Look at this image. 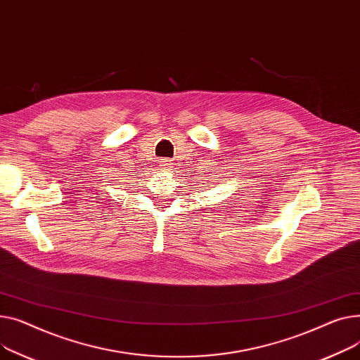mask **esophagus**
<instances>
[{"mask_svg":"<svg viewBox=\"0 0 360 360\" xmlns=\"http://www.w3.org/2000/svg\"><path fill=\"white\" fill-rule=\"evenodd\" d=\"M160 167L162 168V170H165V172H168L172 168V162L168 161V160H162V161H160Z\"/></svg>","mask_w":360,"mask_h":360,"instance_id":"esophagus-1","label":"esophagus"}]
</instances>
